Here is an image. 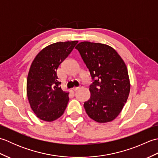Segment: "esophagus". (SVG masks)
<instances>
[{"mask_svg":"<svg viewBox=\"0 0 158 158\" xmlns=\"http://www.w3.org/2000/svg\"><path fill=\"white\" fill-rule=\"evenodd\" d=\"M82 86V85H81ZM81 87H74V88H73V89L74 90V91H76V90H77L78 89H79Z\"/></svg>","mask_w":158,"mask_h":158,"instance_id":"esophagus-1","label":"esophagus"}]
</instances>
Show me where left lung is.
<instances>
[{
    "label": "left lung",
    "instance_id": "1",
    "mask_svg": "<svg viewBox=\"0 0 158 158\" xmlns=\"http://www.w3.org/2000/svg\"><path fill=\"white\" fill-rule=\"evenodd\" d=\"M75 48L93 80L89 88L91 96L83 105L85 111L98 123L111 122L122 111L129 96L126 64L115 49L102 43L83 41Z\"/></svg>",
    "mask_w": 158,
    "mask_h": 158
}]
</instances>
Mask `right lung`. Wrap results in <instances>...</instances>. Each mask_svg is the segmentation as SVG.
I'll return each instance as SVG.
<instances>
[{
    "instance_id": "obj_1",
    "label": "right lung",
    "mask_w": 158,
    "mask_h": 158,
    "mask_svg": "<svg viewBox=\"0 0 158 158\" xmlns=\"http://www.w3.org/2000/svg\"><path fill=\"white\" fill-rule=\"evenodd\" d=\"M77 43V41L58 42L47 46L31 64L26 92L31 109L40 119L53 122L64 112L69 93L61 89L56 70Z\"/></svg>"
}]
</instances>
